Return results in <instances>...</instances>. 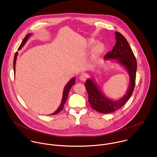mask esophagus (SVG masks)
Returning <instances> with one entry per match:
<instances>
[{"instance_id":"obj_1","label":"esophagus","mask_w":157,"mask_h":157,"mask_svg":"<svg viewBox=\"0 0 157 157\" xmlns=\"http://www.w3.org/2000/svg\"><path fill=\"white\" fill-rule=\"evenodd\" d=\"M87 77V76L86 75L82 74V75H81L79 76V79H80L81 81H85V80H86Z\"/></svg>"}]
</instances>
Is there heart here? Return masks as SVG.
Masks as SVG:
<instances>
[{"instance_id":"1","label":"heart","mask_w":157,"mask_h":157,"mask_svg":"<svg viewBox=\"0 0 157 157\" xmlns=\"http://www.w3.org/2000/svg\"><path fill=\"white\" fill-rule=\"evenodd\" d=\"M91 43H94V41H92L90 42ZM105 49V47L102 44H98V45L96 46V47L95 48L94 50V52H93V55L94 57H98L100 55H101L102 54V52L104 51Z\"/></svg>"}]
</instances>
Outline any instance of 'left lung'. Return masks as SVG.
Returning a JSON list of instances; mask_svg holds the SVG:
<instances>
[{"mask_svg": "<svg viewBox=\"0 0 157 157\" xmlns=\"http://www.w3.org/2000/svg\"><path fill=\"white\" fill-rule=\"evenodd\" d=\"M116 38L115 46L111 51L105 56V59H118V61L128 70L130 82L127 94L122 99L113 101L103 95L91 79H87L85 83L89 95L88 101L91 107L95 111L103 114L113 113L121 109L132 96L135 86L137 69L136 57L127 40L121 33L116 32Z\"/></svg>", "mask_w": 157, "mask_h": 157, "instance_id": "8db88e82", "label": "left lung"}]
</instances>
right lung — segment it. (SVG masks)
Returning a JSON list of instances; mask_svg holds the SVG:
<instances>
[{
  "instance_id": "1",
  "label": "right lung",
  "mask_w": 157,
  "mask_h": 157,
  "mask_svg": "<svg viewBox=\"0 0 157 157\" xmlns=\"http://www.w3.org/2000/svg\"><path fill=\"white\" fill-rule=\"evenodd\" d=\"M31 34L30 33H29L27 35H26V36H25V38H24V40H22V43H21L19 47V49H20L22 46H23V45L25 44V43L26 42L27 40L28 39V38L29 37V36ZM17 52H16L15 53V55H14V60H13V69H14V71H15V63H16V57H17ZM75 78H72L69 82L66 85V86L65 87V89L63 90V98H62V102H61V104L60 105V106L59 107V108L52 114V115H55V114H57V113H59L60 111H61L63 108V105L65 104V103L67 101V97H68V93H69V91L71 89V87H72V86L75 85Z\"/></svg>"
}]
</instances>
